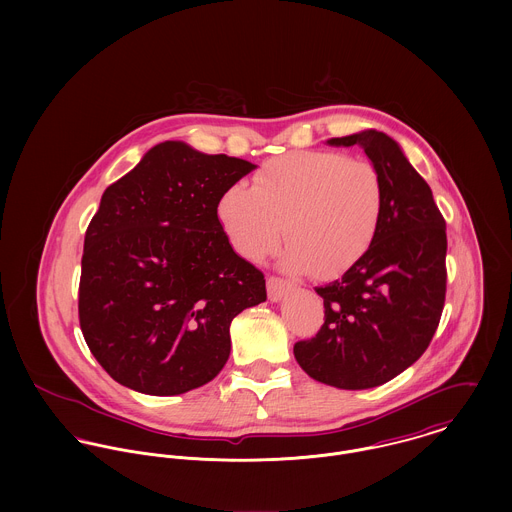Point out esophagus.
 Segmentation results:
<instances>
[{
	"label": "esophagus",
	"mask_w": 512,
	"mask_h": 512,
	"mask_svg": "<svg viewBox=\"0 0 512 512\" xmlns=\"http://www.w3.org/2000/svg\"><path fill=\"white\" fill-rule=\"evenodd\" d=\"M290 290H292L290 282H286L282 278H276V276L268 278V297H270V301H282Z\"/></svg>",
	"instance_id": "1"
}]
</instances>
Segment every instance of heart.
Wrapping results in <instances>:
<instances>
[{
    "mask_svg": "<svg viewBox=\"0 0 512 512\" xmlns=\"http://www.w3.org/2000/svg\"><path fill=\"white\" fill-rule=\"evenodd\" d=\"M384 201L382 177L370 161L339 151H293L268 161L254 185H230L217 215L232 248L252 262L276 246L284 222L280 266L331 278L368 252Z\"/></svg>",
    "mask_w": 512,
    "mask_h": 512,
    "instance_id": "b5f03b06",
    "label": "heart"
}]
</instances>
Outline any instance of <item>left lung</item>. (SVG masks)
<instances>
[{
    "label": "left lung",
    "instance_id": "left-lung-1",
    "mask_svg": "<svg viewBox=\"0 0 512 512\" xmlns=\"http://www.w3.org/2000/svg\"><path fill=\"white\" fill-rule=\"evenodd\" d=\"M359 146L384 183V213L365 256L339 280L315 288L325 323L293 355L317 382L365 390L380 386L428 349L445 301V220L430 185L390 136L363 130L327 140Z\"/></svg>",
    "mask_w": 512,
    "mask_h": 512
}]
</instances>
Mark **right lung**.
Segmentation results:
<instances>
[{"label": "right lung", "instance_id": "1", "mask_svg": "<svg viewBox=\"0 0 512 512\" xmlns=\"http://www.w3.org/2000/svg\"><path fill=\"white\" fill-rule=\"evenodd\" d=\"M252 169L163 142L104 191L84 236L78 317L122 386L175 396L211 382L232 319L266 301L264 274L232 250L217 215L220 195Z\"/></svg>", "mask_w": 512, "mask_h": 512}]
</instances>
